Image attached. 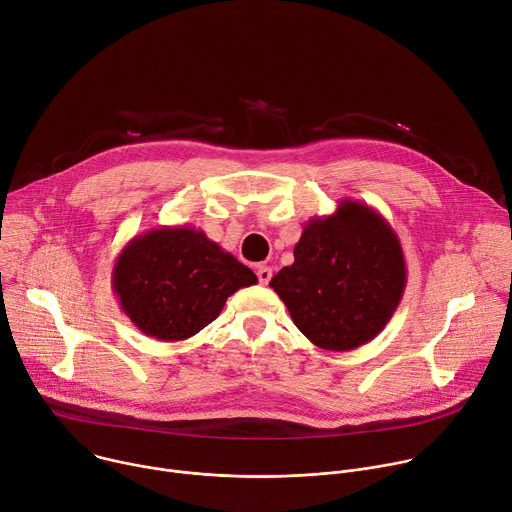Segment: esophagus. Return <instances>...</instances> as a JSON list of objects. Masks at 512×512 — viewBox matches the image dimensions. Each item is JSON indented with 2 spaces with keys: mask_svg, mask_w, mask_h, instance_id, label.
<instances>
[{
  "mask_svg": "<svg viewBox=\"0 0 512 512\" xmlns=\"http://www.w3.org/2000/svg\"><path fill=\"white\" fill-rule=\"evenodd\" d=\"M271 267H267V265H259L257 267V277H259V283H263V285H267L269 283V279H271Z\"/></svg>",
  "mask_w": 512,
  "mask_h": 512,
  "instance_id": "34e87169",
  "label": "esophagus"
}]
</instances>
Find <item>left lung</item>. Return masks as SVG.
I'll list each match as a JSON object with an SVG mask.
<instances>
[{
    "mask_svg": "<svg viewBox=\"0 0 512 512\" xmlns=\"http://www.w3.org/2000/svg\"><path fill=\"white\" fill-rule=\"evenodd\" d=\"M405 283L397 233L379 210L350 198L310 218L294 263L269 281L300 332L334 352L371 342L393 318Z\"/></svg>",
    "mask_w": 512,
    "mask_h": 512,
    "instance_id": "1",
    "label": "left lung"
}]
</instances>
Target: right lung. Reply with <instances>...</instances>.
<instances>
[{"label":"right lung","mask_w":512,"mask_h":512,"mask_svg":"<svg viewBox=\"0 0 512 512\" xmlns=\"http://www.w3.org/2000/svg\"><path fill=\"white\" fill-rule=\"evenodd\" d=\"M113 291L133 326L162 342L186 340L208 326L255 273L194 227H158L119 253Z\"/></svg>","instance_id":"right-lung-1"}]
</instances>
